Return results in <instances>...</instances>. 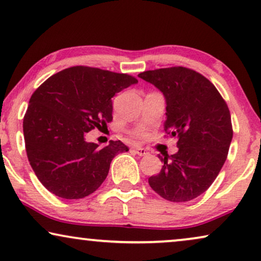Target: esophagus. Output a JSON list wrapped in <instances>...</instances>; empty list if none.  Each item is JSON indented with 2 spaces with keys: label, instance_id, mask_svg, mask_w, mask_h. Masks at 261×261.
<instances>
[{
  "label": "esophagus",
  "instance_id": "esophagus-1",
  "mask_svg": "<svg viewBox=\"0 0 261 261\" xmlns=\"http://www.w3.org/2000/svg\"><path fill=\"white\" fill-rule=\"evenodd\" d=\"M132 151H133L134 153L138 154V155H147L148 154V151L147 150H145V148L139 147V146L132 147Z\"/></svg>",
  "mask_w": 261,
  "mask_h": 261
}]
</instances>
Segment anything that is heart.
I'll list each match as a JSON object with an SVG mask.
<instances>
[{
    "label": "heart",
    "instance_id": "1",
    "mask_svg": "<svg viewBox=\"0 0 261 261\" xmlns=\"http://www.w3.org/2000/svg\"><path fill=\"white\" fill-rule=\"evenodd\" d=\"M132 135H133L134 138L141 139V138L145 137V133H144L143 130H134V132H132Z\"/></svg>",
    "mask_w": 261,
    "mask_h": 261
}]
</instances>
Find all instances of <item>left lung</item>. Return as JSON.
<instances>
[{
  "label": "left lung",
  "mask_w": 261,
  "mask_h": 261,
  "mask_svg": "<svg viewBox=\"0 0 261 261\" xmlns=\"http://www.w3.org/2000/svg\"><path fill=\"white\" fill-rule=\"evenodd\" d=\"M138 76L163 92L164 130L177 139L178 147L170 157L160 155L164 164L148 184L165 200L191 201L212 185L228 157L232 139L229 108L211 81L186 67L146 70Z\"/></svg>",
  "instance_id": "obj_1"
}]
</instances>
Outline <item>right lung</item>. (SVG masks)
Segmentation results:
<instances>
[{
    "label": "right lung",
    "instance_id": "add662e5",
    "mask_svg": "<svg viewBox=\"0 0 261 261\" xmlns=\"http://www.w3.org/2000/svg\"><path fill=\"white\" fill-rule=\"evenodd\" d=\"M137 83L128 74L76 66L54 74L33 92L22 122L25 147L49 192L81 199L100 187L113 158L129 148L120 140L100 148L85 138L113 121L111 98Z\"/></svg>",
    "mask_w": 261,
    "mask_h": 261
}]
</instances>
